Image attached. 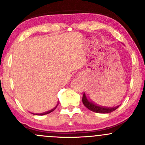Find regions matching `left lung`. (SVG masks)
Instances as JSON below:
<instances>
[{
    "label": "left lung",
    "mask_w": 145,
    "mask_h": 145,
    "mask_svg": "<svg viewBox=\"0 0 145 145\" xmlns=\"http://www.w3.org/2000/svg\"><path fill=\"white\" fill-rule=\"evenodd\" d=\"M82 101L86 107L88 109H90L92 112H96V113H101V114H106V113H110V112H113V111L116 110L118 106H116V107H112V108H108V107H103V106H97V105H95L92 102H90L87 100L86 98V95L83 94V98H82Z\"/></svg>",
    "instance_id": "obj_1"
}]
</instances>
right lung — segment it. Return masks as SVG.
<instances>
[{
	"label": "right lung",
	"mask_w": 145,
	"mask_h": 145,
	"mask_svg": "<svg viewBox=\"0 0 145 145\" xmlns=\"http://www.w3.org/2000/svg\"><path fill=\"white\" fill-rule=\"evenodd\" d=\"M57 107V106H56ZM55 107V108H56ZM52 109V110H50V111H49V112H45V113H43V114H39V115H45V114H49V113H50V112H52V111H54V109Z\"/></svg>",
	"instance_id": "obj_1"
}]
</instances>
